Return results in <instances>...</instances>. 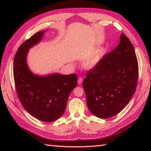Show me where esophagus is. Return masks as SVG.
Listing matches in <instances>:
<instances>
[{"instance_id":"34e87169","label":"esophagus","mask_w":151,"mask_h":151,"mask_svg":"<svg viewBox=\"0 0 151 151\" xmlns=\"http://www.w3.org/2000/svg\"><path fill=\"white\" fill-rule=\"evenodd\" d=\"M82 82H83V78H81V77L78 78V84H81L82 83Z\"/></svg>"}]
</instances>
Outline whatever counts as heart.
I'll return each mask as SVG.
<instances>
[{
    "mask_svg": "<svg viewBox=\"0 0 151 151\" xmlns=\"http://www.w3.org/2000/svg\"><path fill=\"white\" fill-rule=\"evenodd\" d=\"M103 50H99L98 52H95L86 60L85 62L86 65L88 67H89V68H93V67H96L99 63V62H101V59L103 57Z\"/></svg>",
    "mask_w": 151,
    "mask_h": 151,
    "instance_id": "1",
    "label": "heart"
}]
</instances>
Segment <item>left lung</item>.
<instances>
[{
	"label": "left lung",
	"instance_id": "obj_1",
	"mask_svg": "<svg viewBox=\"0 0 151 151\" xmlns=\"http://www.w3.org/2000/svg\"><path fill=\"white\" fill-rule=\"evenodd\" d=\"M137 79L135 50L129 38L122 33L117 47L105 54L84 80L89 110L102 119L117 115L132 99Z\"/></svg>",
	"mask_w": 151,
	"mask_h": 151
}]
</instances>
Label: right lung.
I'll list each match as a JSON object with an SVG mask.
<instances>
[{
	"mask_svg": "<svg viewBox=\"0 0 151 151\" xmlns=\"http://www.w3.org/2000/svg\"><path fill=\"white\" fill-rule=\"evenodd\" d=\"M46 31L38 32L19 47L14 58V76L17 95L25 110L40 121L52 122L65 111L70 92L77 85V76L60 73L40 76L28 68V50L40 42Z\"/></svg>",
	"mask_w": 151,
	"mask_h": 151,
	"instance_id": "obj_1",
	"label": "right lung"
}]
</instances>
